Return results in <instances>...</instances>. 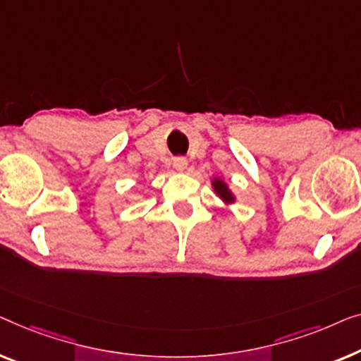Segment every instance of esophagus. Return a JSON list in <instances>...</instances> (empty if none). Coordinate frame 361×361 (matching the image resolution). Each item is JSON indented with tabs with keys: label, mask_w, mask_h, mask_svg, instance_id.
Returning a JSON list of instances; mask_svg holds the SVG:
<instances>
[{
	"label": "esophagus",
	"mask_w": 361,
	"mask_h": 361,
	"mask_svg": "<svg viewBox=\"0 0 361 361\" xmlns=\"http://www.w3.org/2000/svg\"><path fill=\"white\" fill-rule=\"evenodd\" d=\"M173 166H175L176 171H185L188 169V160L183 159V157H180V159H175Z\"/></svg>",
	"instance_id": "obj_1"
}]
</instances>
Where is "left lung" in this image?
<instances>
[{
  "mask_svg": "<svg viewBox=\"0 0 361 361\" xmlns=\"http://www.w3.org/2000/svg\"><path fill=\"white\" fill-rule=\"evenodd\" d=\"M211 186H212V190H214L216 196L219 197V200L224 202L226 206H231L237 201L235 195H233V191L231 190L229 183H227L224 178H219V176H212Z\"/></svg>",
  "mask_w": 361,
  "mask_h": 361,
  "instance_id": "obj_1",
  "label": "left lung"
}]
</instances>
